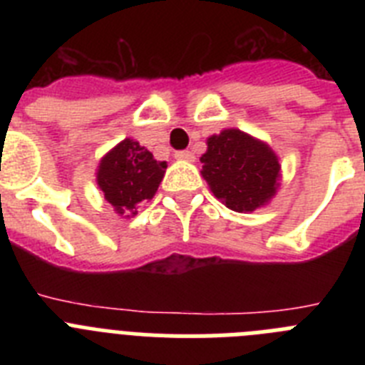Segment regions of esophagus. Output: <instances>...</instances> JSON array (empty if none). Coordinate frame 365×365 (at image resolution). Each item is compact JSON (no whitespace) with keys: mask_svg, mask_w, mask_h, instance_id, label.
<instances>
[{"mask_svg":"<svg viewBox=\"0 0 365 365\" xmlns=\"http://www.w3.org/2000/svg\"><path fill=\"white\" fill-rule=\"evenodd\" d=\"M175 159L185 160V163H193V160H195V155H193L192 151H177Z\"/></svg>","mask_w":365,"mask_h":365,"instance_id":"34e87169","label":"esophagus"}]
</instances>
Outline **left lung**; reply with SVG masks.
<instances>
[{"instance_id":"left-lung-1","label":"left lung","mask_w":365,"mask_h":365,"mask_svg":"<svg viewBox=\"0 0 365 365\" xmlns=\"http://www.w3.org/2000/svg\"><path fill=\"white\" fill-rule=\"evenodd\" d=\"M202 179L222 205L240 214L267 206L278 193L282 164L272 148L235 128L206 138Z\"/></svg>"}]
</instances>
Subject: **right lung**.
Returning <instances> with one entry per match:
<instances>
[{
	"label": "right lung",
	"mask_w": 365,
	"mask_h": 365,
	"mask_svg": "<svg viewBox=\"0 0 365 365\" xmlns=\"http://www.w3.org/2000/svg\"><path fill=\"white\" fill-rule=\"evenodd\" d=\"M166 173V163L153 159V153L135 138H124L100 159L96 185L104 199L120 217H133L137 206L151 201Z\"/></svg>",
	"instance_id": "add662e5"
}]
</instances>
